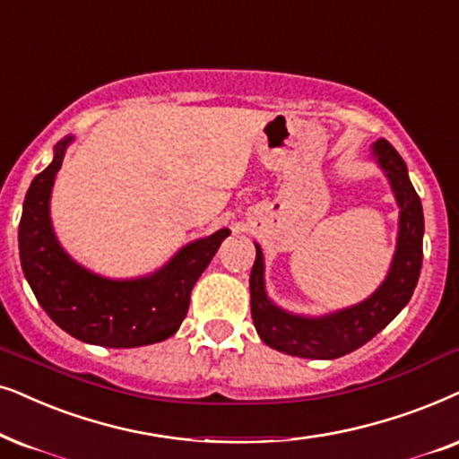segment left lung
I'll list each match as a JSON object with an SVG mask.
<instances>
[{"instance_id":"8db88e82","label":"left lung","mask_w":459,"mask_h":459,"mask_svg":"<svg viewBox=\"0 0 459 459\" xmlns=\"http://www.w3.org/2000/svg\"><path fill=\"white\" fill-rule=\"evenodd\" d=\"M373 158L388 177L401 208L396 253L390 272L368 299L326 316H297L272 303L265 293L264 253L259 244L251 270V314L255 329L267 346L301 359H339L365 346L411 299L421 270L424 211L420 195L409 181L404 160L385 139L373 143Z\"/></svg>"}]
</instances>
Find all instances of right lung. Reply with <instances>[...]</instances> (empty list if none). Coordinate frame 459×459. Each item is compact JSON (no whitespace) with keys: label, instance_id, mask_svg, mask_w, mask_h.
<instances>
[{"label":"right lung","instance_id":"1","mask_svg":"<svg viewBox=\"0 0 459 459\" xmlns=\"http://www.w3.org/2000/svg\"><path fill=\"white\" fill-rule=\"evenodd\" d=\"M31 181L19 225L21 265L39 306L69 335L105 348H139L175 335L202 272L230 236L219 230L189 242L164 267L133 281H111L75 264L58 244L50 221V194L65 150Z\"/></svg>","mask_w":459,"mask_h":459}]
</instances>
